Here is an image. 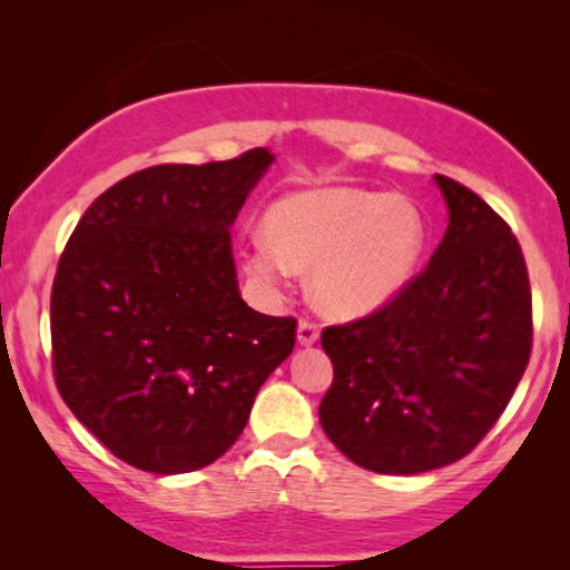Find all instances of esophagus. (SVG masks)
Segmentation results:
<instances>
[{
	"instance_id": "obj_1",
	"label": "esophagus",
	"mask_w": 570,
	"mask_h": 570,
	"mask_svg": "<svg viewBox=\"0 0 570 570\" xmlns=\"http://www.w3.org/2000/svg\"><path fill=\"white\" fill-rule=\"evenodd\" d=\"M296 340L302 346H312L320 340V326H316L312 320H298V330H296Z\"/></svg>"
}]
</instances>
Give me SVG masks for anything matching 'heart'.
Instances as JSON below:
<instances>
[{"label":"heart","instance_id":"1","mask_svg":"<svg viewBox=\"0 0 570 570\" xmlns=\"http://www.w3.org/2000/svg\"><path fill=\"white\" fill-rule=\"evenodd\" d=\"M428 224L400 193L324 186L292 193L268 208L266 236L244 246V268L276 292L292 268H312L316 306L332 316H362L397 296L417 268Z\"/></svg>","mask_w":570,"mask_h":570}]
</instances>
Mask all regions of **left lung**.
Returning <instances> with one entry per match:
<instances>
[{"instance_id":"8db88e82","label":"left lung","mask_w":570,"mask_h":570,"mask_svg":"<svg viewBox=\"0 0 570 570\" xmlns=\"http://www.w3.org/2000/svg\"><path fill=\"white\" fill-rule=\"evenodd\" d=\"M435 183L450 224L424 272L374 314L322 332L334 364L322 428L354 465L382 475L465 458L508 407L533 344L513 230L478 193Z\"/></svg>"}]
</instances>
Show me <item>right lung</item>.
Masks as SVG:
<instances>
[{
    "instance_id": "add662e5",
    "label": "right lung",
    "mask_w": 570,
    "mask_h": 570,
    "mask_svg": "<svg viewBox=\"0 0 570 570\" xmlns=\"http://www.w3.org/2000/svg\"><path fill=\"white\" fill-rule=\"evenodd\" d=\"M274 156L153 166L85 210L57 264L52 370L72 414L128 465L206 468L244 432L296 320L238 292L230 226Z\"/></svg>"
}]
</instances>
